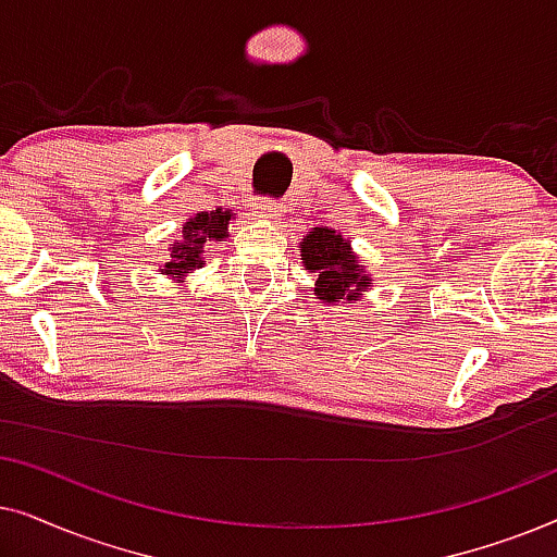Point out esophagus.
Masks as SVG:
<instances>
[{"mask_svg": "<svg viewBox=\"0 0 557 557\" xmlns=\"http://www.w3.org/2000/svg\"><path fill=\"white\" fill-rule=\"evenodd\" d=\"M253 210L258 212L261 218H278L284 208H281V202L271 200V197H261V200L253 202Z\"/></svg>", "mask_w": 557, "mask_h": 557, "instance_id": "34e87169", "label": "esophagus"}]
</instances>
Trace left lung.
Returning <instances> with one entry per match:
<instances>
[{
  "mask_svg": "<svg viewBox=\"0 0 557 557\" xmlns=\"http://www.w3.org/2000/svg\"><path fill=\"white\" fill-rule=\"evenodd\" d=\"M301 261L317 273V296L324 301L352 299L368 284V273L357 265L349 243L332 227H314L301 243Z\"/></svg>",
  "mask_w": 557,
  "mask_h": 557,
  "instance_id": "8db88e82",
  "label": "left lung"
}]
</instances>
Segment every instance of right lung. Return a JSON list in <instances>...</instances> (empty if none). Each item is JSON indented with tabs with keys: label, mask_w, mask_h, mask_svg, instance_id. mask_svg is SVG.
<instances>
[{
	"label": "right lung",
	"mask_w": 557,
	"mask_h": 557,
	"mask_svg": "<svg viewBox=\"0 0 557 557\" xmlns=\"http://www.w3.org/2000/svg\"><path fill=\"white\" fill-rule=\"evenodd\" d=\"M227 220L231 212L215 210V212H200V215L185 223L182 238L172 246L170 263L164 265V273H170L172 278H182L185 273L195 271L197 265H202L205 246L210 240H220L227 235Z\"/></svg>",
	"instance_id": "1"
}]
</instances>
